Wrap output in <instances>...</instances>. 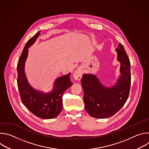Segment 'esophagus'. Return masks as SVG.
I'll return each instance as SVG.
<instances>
[{
  "instance_id": "1",
  "label": "esophagus",
  "mask_w": 149,
  "mask_h": 149,
  "mask_svg": "<svg viewBox=\"0 0 149 149\" xmlns=\"http://www.w3.org/2000/svg\"><path fill=\"white\" fill-rule=\"evenodd\" d=\"M82 75V71L80 69L77 70L74 73V78L76 80H80Z\"/></svg>"
}]
</instances>
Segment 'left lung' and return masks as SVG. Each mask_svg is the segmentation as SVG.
<instances>
[{"label":"left lung","instance_id":"obj_1","mask_svg":"<svg viewBox=\"0 0 149 149\" xmlns=\"http://www.w3.org/2000/svg\"><path fill=\"white\" fill-rule=\"evenodd\" d=\"M117 59L120 62L121 75L114 86H103L92 74L83 75L81 85L84 90V102L86 111L97 118L114 116L128 99L131 86L130 62L123 45L116 48Z\"/></svg>","mask_w":149,"mask_h":149}]
</instances>
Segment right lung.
<instances>
[{
    "instance_id": "1",
    "label": "right lung",
    "mask_w": 149,
    "mask_h": 149,
    "mask_svg": "<svg viewBox=\"0 0 149 149\" xmlns=\"http://www.w3.org/2000/svg\"><path fill=\"white\" fill-rule=\"evenodd\" d=\"M40 31L26 42L20 56L17 65V84L21 101L25 107L36 116L50 119L56 117L62 109V95L73 84L70 79V74L56 78L54 88L48 93L33 89L28 84L24 72V67L28 54V48L35 42Z\"/></svg>"
}]
</instances>
